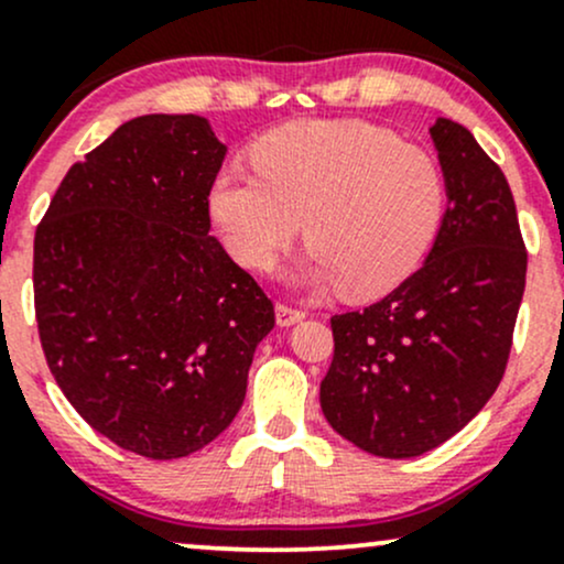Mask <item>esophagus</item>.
I'll list each match as a JSON object with an SVG mask.
<instances>
[{"label":"esophagus","instance_id":"34e87169","mask_svg":"<svg viewBox=\"0 0 564 564\" xmlns=\"http://www.w3.org/2000/svg\"><path fill=\"white\" fill-rule=\"evenodd\" d=\"M304 317H306V312H301V308H293L288 304H276V325H282V328L301 323Z\"/></svg>","mask_w":564,"mask_h":564}]
</instances>
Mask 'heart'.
<instances>
[{"label":"heart","instance_id":"1","mask_svg":"<svg viewBox=\"0 0 564 564\" xmlns=\"http://www.w3.org/2000/svg\"><path fill=\"white\" fill-rule=\"evenodd\" d=\"M258 174L220 172L209 215L236 263L269 271L299 239L304 282L349 299L398 288L427 256L446 209L438 161L366 120H295L252 148Z\"/></svg>","mask_w":564,"mask_h":564}]
</instances>
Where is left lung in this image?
I'll return each mask as SVG.
<instances>
[{
	"mask_svg": "<svg viewBox=\"0 0 564 564\" xmlns=\"http://www.w3.org/2000/svg\"><path fill=\"white\" fill-rule=\"evenodd\" d=\"M449 207L420 271L362 312L333 314L319 405L377 457L425 454L498 390L524 295L527 250L500 166L465 126L430 129Z\"/></svg>",
	"mask_w": 564,
	"mask_h": 564,
	"instance_id": "left-lung-1",
	"label": "left lung"
}]
</instances>
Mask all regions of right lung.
Returning <instances> with one entry per match:
<instances>
[{"label":"right lung","instance_id":"right-lung-1","mask_svg":"<svg viewBox=\"0 0 564 564\" xmlns=\"http://www.w3.org/2000/svg\"><path fill=\"white\" fill-rule=\"evenodd\" d=\"M226 144L142 115L66 172L34 234L42 352L96 433L150 459L204 449L245 403L274 304L209 236Z\"/></svg>","mask_w":564,"mask_h":564}]
</instances>
